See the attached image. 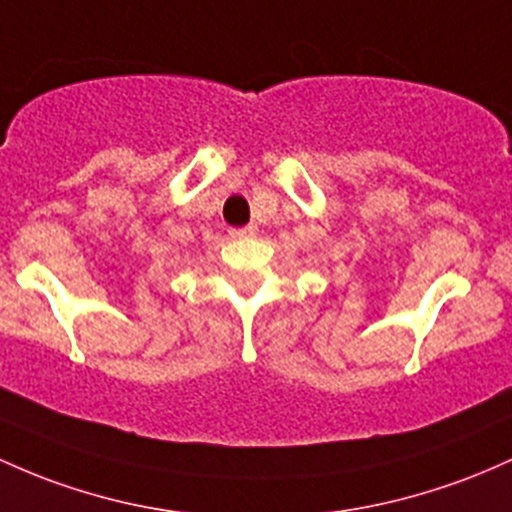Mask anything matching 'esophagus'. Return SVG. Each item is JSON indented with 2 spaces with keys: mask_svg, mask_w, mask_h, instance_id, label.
I'll list each match as a JSON object with an SVG mask.
<instances>
[{
  "mask_svg": "<svg viewBox=\"0 0 512 512\" xmlns=\"http://www.w3.org/2000/svg\"><path fill=\"white\" fill-rule=\"evenodd\" d=\"M230 235H233L235 240H243V238H255V235H257V226L235 228V230H230Z\"/></svg>",
  "mask_w": 512,
  "mask_h": 512,
  "instance_id": "esophagus-1",
  "label": "esophagus"
}]
</instances>
